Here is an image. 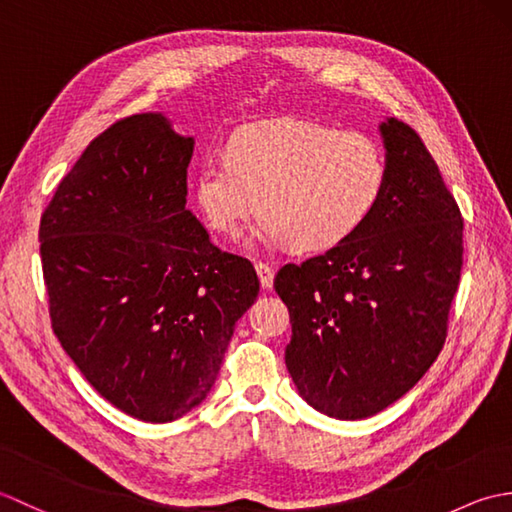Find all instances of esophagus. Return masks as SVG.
<instances>
[{"label": "esophagus", "mask_w": 512, "mask_h": 512, "mask_svg": "<svg viewBox=\"0 0 512 512\" xmlns=\"http://www.w3.org/2000/svg\"><path fill=\"white\" fill-rule=\"evenodd\" d=\"M255 270H257V275H259V284H262V288H266V290L273 288V281H275L273 266H268L264 262H257Z\"/></svg>", "instance_id": "34e87169"}]
</instances>
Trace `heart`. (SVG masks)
Returning <instances> with one entry per match:
<instances>
[{
    "label": "heart",
    "instance_id": "heart-1",
    "mask_svg": "<svg viewBox=\"0 0 512 512\" xmlns=\"http://www.w3.org/2000/svg\"><path fill=\"white\" fill-rule=\"evenodd\" d=\"M387 180L385 151L369 134L284 116L237 129L226 158L204 160L193 202L217 235L235 237L257 206L255 244L323 253L372 220Z\"/></svg>",
    "mask_w": 512,
    "mask_h": 512
}]
</instances>
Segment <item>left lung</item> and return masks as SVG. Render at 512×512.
<instances>
[{"mask_svg":"<svg viewBox=\"0 0 512 512\" xmlns=\"http://www.w3.org/2000/svg\"><path fill=\"white\" fill-rule=\"evenodd\" d=\"M378 129L389 180L372 220L350 242L275 277L292 323V383L339 420L374 416L427 374L447 339L462 270L464 222L436 160L398 118Z\"/></svg>","mask_w":512,"mask_h":512,"instance_id":"1","label":"left lung"}]
</instances>
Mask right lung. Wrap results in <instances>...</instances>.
I'll use <instances>...</instances> for the list:
<instances>
[{
	"mask_svg": "<svg viewBox=\"0 0 512 512\" xmlns=\"http://www.w3.org/2000/svg\"><path fill=\"white\" fill-rule=\"evenodd\" d=\"M195 140L169 118H123L83 151L41 215L52 330L127 416L171 422L215 383L259 279L187 209Z\"/></svg>",
	"mask_w": 512,
	"mask_h": 512,
	"instance_id": "obj_1",
	"label": "right lung"
}]
</instances>
